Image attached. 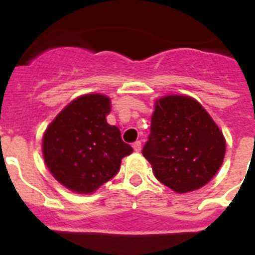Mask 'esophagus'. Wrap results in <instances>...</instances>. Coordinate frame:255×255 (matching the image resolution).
<instances>
[{"mask_svg": "<svg viewBox=\"0 0 255 255\" xmlns=\"http://www.w3.org/2000/svg\"><path fill=\"white\" fill-rule=\"evenodd\" d=\"M132 148H134L135 152H140L141 149V141H135L134 144H132Z\"/></svg>", "mask_w": 255, "mask_h": 255, "instance_id": "34e87169", "label": "esophagus"}]
</instances>
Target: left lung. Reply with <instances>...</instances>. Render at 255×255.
I'll return each instance as SVG.
<instances>
[{"mask_svg": "<svg viewBox=\"0 0 255 255\" xmlns=\"http://www.w3.org/2000/svg\"><path fill=\"white\" fill-rule=\"evenodd\" d=\"M226 140L198 101L166 96L155 101L143 155L155 179L176 193L204 186L224 162Z\"/></svg>", "mask_w": 255, "mask_h": 255, "instance_id": "8db88e82", "label": "left lung"}]
</instances>
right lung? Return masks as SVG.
Listing matches in <instances>:
<instances>
[{
    "mask_svg": "<svg viewBox=\"0 0 255 255\" xmlns=\"http://www.w3.org/2000/svg\"><path fill=\"white\" fill-rule=\"evenodd\" d=\"M111 100L103 94L79 97L56 116L43 135V158L69 190L91 194L119 172L132 152L119 128L107 124Z\"/></svg>",
    "mask_w": 255,
    "mask_h": 255,
    "instance_id": "obj_1",
    "label": "right lung"
}]
</instances>
